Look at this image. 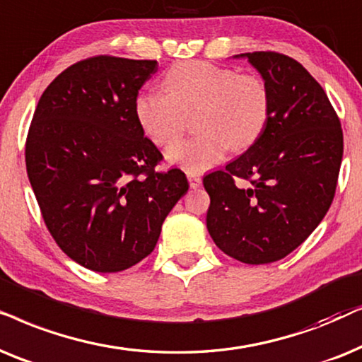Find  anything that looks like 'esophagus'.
<instances>
[{
    "label": "esophagus",
    "instance_id": "obj_1",
    "mask_svg": "<svg viewBox=\"0 0 362 362\" xmlns=\"http://www.w3.org/2000/svg\"><path fill=\"white\" fill-rule=\"evenodd\" d=\"M187 178H189V184L192 189H199V187L202 185V177L197 175V173H187Z\"/></svg>",
    "mask_w": 362,
    "mask_h": 362
}]
</instances>
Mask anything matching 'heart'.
Here are the masks:
<instances>
[{
    "label": "heart",
    "instance_id": "heart-1",
    "mask_svg": "<svg viewBox=\"0 0 362 362\" xmlns=\"http://www.w3.org/2000/svg\"><path fill=\"white\" fill-rule=\"evenodd\" d=\"M160 90L137 95L136 115L157 146H170L195 115L199 132L173 144L167 160L190 173L209 170L228 151L240 152L262 137L272 112V93L258 74H238L231 67L205 61L178 62L167 71Z\"/></svg>",
    "mask_w": 362,
    "mask_h": 362
}]
</instances>
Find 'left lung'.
I'll use <instances>...</instances> for the list:
<instances>
[{
    "mask_svg": "<svg viewBox=\"0 0 362 362\" xmlns=\"http://www.w3.org/2000/svg\"><path fill=\"white\" fill-rule=\"evenodd\" d=\"M240 57L267 81L272 112L243 156L204 177L210 195L206 228L228 257L264 264L300 247L329 210L343 129L325 89L293 57L274 51Z\"/></svg>",
    "mask_w": 362,
    "mask_h": 362,
    "instance_id": "obj_1",
    "label": "left lung"
}]
</instances>
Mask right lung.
<instances>
[{
  "mask_svg": "<svg viewBox=\"0 0 362 362\" xmlns=\"http://www.w3.org/2000/svg\"><path fill=\"white\" fill-rule=\"evenodd\" d=\"M157 61L94 56L42 93L26 137V170L42 220L62 252L99 273L134 267L156 248L162 223L189 190L136 115Z\"/></svg>",
  "mask_w": 362,
  "mask_h": 362,
  "instance_id": "1",
  "label": "right lung"
}]
</instances>
